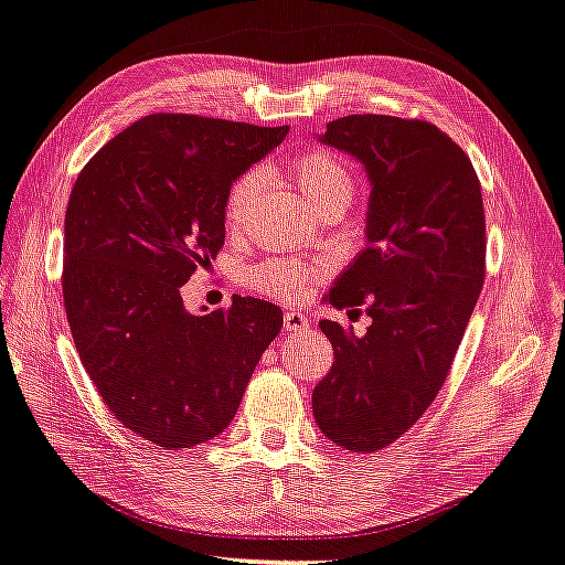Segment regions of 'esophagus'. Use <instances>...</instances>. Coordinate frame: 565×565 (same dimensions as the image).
Masks as SVG:
<instances>
[{"mask_svg": "<svg viewBox=\"0 0 565 565\" xmlns=\"http://www.w3.org/2000/svg\"><path fill=\"white\" fill-rule=\"evenodd\" d=\"M282 323H285V331L298 333V331H302V328H308V316H306V312H298V310H288L282 316Z\"/></svg>", "mask_w": 565, "mask_h": 565, "instance_id": "esophagus-1", "label": "esophagus"}]
</instances>
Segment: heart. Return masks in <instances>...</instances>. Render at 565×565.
Here are the masks:
<instances>
[{"label":"heart","instance_id":"b5f03b06","mask_svg":"<svg viewBox=\"0 0 565 565\" xmlns=\"http://www.w3.org/2000/svg\"><path fill=\"white\" fill-rule=\"evenodd\" d=\"M288 179L292 181L295 192L302 199L308 210H316L320 204L338 202L349 206L355 181L353 173L345 169V163L335 159L328 151H302L295 153L288 161ZM257 192V173L247 171L234 179L230 186L227 204H224V222L227 227H239L245 220L249 199ZM323 270L316 265L298 263V259H267V263L253 267L247 273V285L257 292L270 295L275 300L298 302L308 295Z\"/></svg>","mask_w":565,"mask_h":565}]
</instances>
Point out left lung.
Instances as JSON below:
<instances>
[{
    "instance_id": "1",
    "label": "left lung",
    "mask_w": 565,
    "mask_h": 565,
    "mask_svg": "<svg viewBox=\"0 0 565 565\" xmlns=\"http://www.w3.org/2000/svg\"><path fill=\"white\" fill-rule=\"evenodd\" d=\"M316 138L369 177L366 247L326 298L366 306L371 326L355 335L320 320L333 369L312 414L338 447L376 452L429 409L462 343L484 280L482 192L467 153L427 120L345 116Z\"/></svg>"
}]
</instances>
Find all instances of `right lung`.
I'll return each instance as SVG.
<instances>
[{
  "instance_id": "obj_1",
  "label": "right lung",
  "mask_w": 565,
  "mask_h": 565,
  "mask_svg": "<svg viewBox=\"0 0 565 565\" xmlns=\"http://www.w3.org/2000/svg\"><path fill=\"white\" fill-rule=\"evenodd\" d=\"M288 126L153 113L93 156L65 214L63 298L81 361L113 416L186 449L227 429L282 310L234 295L189 312L181 285L224 245L230 186Z\"/></svg>"
}]
</instances>
